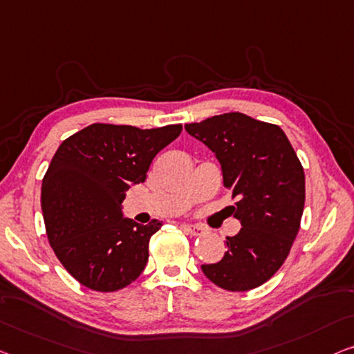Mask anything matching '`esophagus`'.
I'll list each match as a JSON object with an SVG mask.
<instances>
[{
  "label": "esophagus",
  "instance_id": "34e87169",
  "mask_svg": "<svg viewBox=\"0 0 354 354\" xmlns=\"http://www.w3.org/2000/svg\"><path fill=\"white\" fill-rule=\"evenodd\" d=\"M183 230L191 235H202L205 232L202 225H195V224H183Z\"/></svg>",
  "mask_w": 354,
  "mask_h": 354
}]
</instances>
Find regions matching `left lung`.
I'll use <instances>...</instances> for the list:
<instances>
[{"label": "left lung", "mask_w": 354, "mask_h": 354, "mask_svg": "<svg viewBox=\"0 0 354 354\" xmlns=\"http://www.w3.org/2000/svg\"><path fill=\"white\" fill-rule=\"evenodd\" d=\"M184 129L214 152L224 187L239 200L232 209L240 232L225 239L223 259L203 263L202 272L232 292L261 286L283 266L297 236L305 205L302 163L278 125L246 114L213 115Z\"/></svg>", "instance_id": "8db88e82"}]
</instances>
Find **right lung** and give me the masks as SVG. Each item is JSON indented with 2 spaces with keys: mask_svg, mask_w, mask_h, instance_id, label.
<instances>
[{
  "mask_svg": "<svg viewBox=\"0 0 354 354\" xmlns=\"http://www.w3.org/2000/svg\"><path fill=\"white\" fill-rule=\"evenodd\" d=\"M181 130V124L147 130L92 124L63 141L52 157L41 186L46 232L62 266L82 286L119 291L145 270L149 240L162 223L124 218L122 202Z\"/></svg>",
  "mask_w": 354,
  "mask_h": 354,
  "instance_id": "1",
  "label": "right lung"
}]
</instances>
